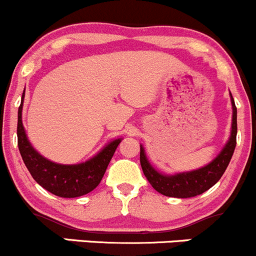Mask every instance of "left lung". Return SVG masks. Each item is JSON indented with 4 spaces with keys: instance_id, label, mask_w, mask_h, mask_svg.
I'll list each match as a JSON object with an SVG mask.
<instances>
[{
    "instance_id": "obj_1",
    "label": "left lung",
    "mask_w": 256,
    "mask_h": 256,
    "mask_svg": "<svg viewBox=\"0 0 256 256\" xmlns=\"http://www.w3.org/2000/svg\"><path fill=\"white\" fill-rule=\"evenodd\" d=\"M230 95L232 109H233V116H232V130L228 141L224 144L216 157L212 160L208 164L200 167V168L193 170L187 172H178L174 174H166L160 172L150 164L146 156V152L142 144H140V162L142 167L144 174L147 180L151 183L152 187L161 194L167 197L174 198H190L198 194H202L209 188L213 187L223 174L226 172L234 150L236 146V108L233 96Z\"/></svg>"
}]
</instances>
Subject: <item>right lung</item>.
<instances>
[{
	"label": "right lung",
	"instance_id": "obj_1",
	"mask_svg": "<svg viewBox=\"0 0 256 256\" xmlns=\"http://www.w3.org/2000/svg\"><path fill=\"white\" fill-rule=\"evenodd\" d=\"M24 92L18 108L17 138L18 148L23 162L36 182L58 197L76 198L92 192L104 177L110 160L112 158L122 138H115L105 144L95 156L76 164H62L46 158L30 142L22 122Z\"/></svg>",
	"mask_w": 256,
	"mask_h": 256
}]
</instances>
